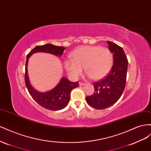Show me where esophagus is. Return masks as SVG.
I'll return each mask as SVG.
<instances>
[{
	"mask_svg": "<svg viewBox=\"0 0 151 151\" xmlns=\"http://www.w3.org/2000/svg\"><path fill=\"white\" fill-rule=\"evenodd\" d=\"M79 85H80V86H81H81H83V85H85V83H83V82H80V83H79Z\"/></svg>",
	"mask_w": 151,
	"mask_h": 151,
	"instance_id": "1",
	"label": "esophagus"
}]
</instances>
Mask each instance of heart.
<instances>
[{
	"label": "heart",
	"instance_id": "b5f03b06",
	"mask_svg": "<svg viewBox=\"0 0 151 151\" xmlns=\"http://www.w3.org/2000/svg\"><path fill=\"white\" fill-rule=\"evenodd\" d=\"M113 54L107 48L101 46H83L75 50L72 59L65 61V68L70 75L77 78L84 70L95 80L105 77L113 64Z\"/></svg>",
	"mask_w": 151,
	"mask_h": 151
}]
</instances>
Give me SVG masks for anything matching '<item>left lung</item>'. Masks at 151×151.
Instances as JSON below:
<instances>
[{"instance_id": "1", "label": "left lung", "mask_w": 151, "mask_h": 151, "mask_svg": "<svg viewBox=\"0 0 151 151\" xmlns=\"http://www.w3.org/2000/svg\"><path fill=\"white\" fill-rule=\"evenodd\" d=\"M113 54L114 63L104 78L93 83L94 93L86 97V101L97 109H104L117 102L123 92L127 81L128 60L122 47L107 41Z\"/></svg>"}]
</instances>
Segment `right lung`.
Listing matches in <instances>:
<instances>
[{
	"label": "right lung",
	"mask_w": 151,
	"mask_h": 151,
	"mask_svg": "<svg viewBox=\"0 0 151 151\" xmlns=\"http://www.w3.org/2000/svg\"><path fill=\"white\" fill-rule=\"evenodd\" d=\"M65 47L56 46L50 44L38 45L29 52L27 56L25 66V84L29 94L38 104L44 108L51 111H58L66 107L70 100L71 90L78 87V82H71L65 77H62L55 87L49 91L40 92L34 88L31 83L28 74V63L31 55L37 52L49 53L61 57L63 54Z\"/></svg>",
	"instance_id": "add662e5"
}]
</instances>
